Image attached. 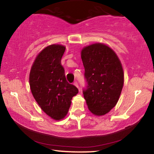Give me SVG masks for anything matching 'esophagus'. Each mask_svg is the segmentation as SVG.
Masks as SVG:
<instances>
[{
	"instance_id": "esophagus-1",
	"label": "esophagus",
	"mask_w": 154,
	"mask_h": 154,
	"mask_svg": "<svg viewBox=\"0 0 154 154\" xmlns=\"http://www.w3.org/2000/svg\"><path fill=\"white\" fill-rule=\"evenodd\" d=\"M74 84H75V86H77V87L78 88H79V92H81V89H80V88H79V85H78V83H77V82H75V83H74Z\"/></svg>"
}]
</instances>
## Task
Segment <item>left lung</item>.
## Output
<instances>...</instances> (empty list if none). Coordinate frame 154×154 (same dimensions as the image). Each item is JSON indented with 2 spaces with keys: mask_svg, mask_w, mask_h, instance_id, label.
Returning a JSON list of instances; mask_svg holds the SVG:
<instances>
[{
  "mask_svg": "<svg viewBox=\"0 0 154 154\" xmlns=\"http://www.w3.org/2000/svg\"><path fill=\"white\" fill-rule=\"evenodd\" d=\"M86 86L84 97L88 109L104 115L116 105L123 85V71L118 56L107 45L98 43L82 51Z\"/></svg>",
  "mask_w": 154,
  "mask_h": 154,
  "instance_id": "left-lung-1",
  "label": "left lung"
}]
</instances>
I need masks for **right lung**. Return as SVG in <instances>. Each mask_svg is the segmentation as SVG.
Returning a JSON list of instances; mask_svg holds the SVG:
<instances>
[{
  "instance_id": "right-lung-1",
  "label": "right lung",
  "mask_w": 154,
  "mask_h": 154,
  "mask_svg": "<svg viewBox=\"0 0 154 154\" xmlns=\"http://www.w3.org/2000/svg\"><path fill=\"white\" fill-rule=\"evenodd\" d=\"M66 47L51 45L39 54L29 77L32 94L43 111L55 120L68 113L72 97L78 88L66 80L61 58Z\"/></svg>"
}]
</instances>
